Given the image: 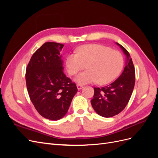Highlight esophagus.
<instances>
[{"mask_svg":"<svg viewBox=\"0 0 158 158\" xmlns=\"http://www.w3.org/2000/svg\"><path fill=\"white\" fill-rule=\"evenodd\" d=\"M83 88H84V85H80V84H77V88H78V90L82 89Z\"/></svg>","mask_w":158,"mask_h":158,"instance_id":"1","label":"esophagus"}]
</instances>
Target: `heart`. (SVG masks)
<instances>
[{
  "mask_svg": "<svg viewBox=\"0 0 158 158\" xmlns=\"http://www.w3.org/2000/svg\"><path fill=\"white\" fill-rule=\"evenodd\" d=\"M124 59L120 52L98 44H88L79 47L76 53H70L66 59V66L70 75L78 74L74 81L79 84L95 82L105 84L112 82L121 72Z\"/></svg>",
  "mask_w": 158,
  "mask_h": 158,
  "instance_id": "obj_1",
  "label": "heart"
}]
</instances>
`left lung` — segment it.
Instances as JSON below:
<instances>
[{
    "label": "left lung",
    "mask_w": 158,
    "mask_h": 158,
    "mask_svg": "<svg viewBox=\"0 0 158 158\" xmlns=\"http://www.w3.org/2000/svg\"><path fill=\"white\" fill-rule=\"evenodd\" d=\"M116 44L126 56L125 69L113 83L102 88H94V98L91 100L95 111L106 118L118 114L125 108L135 84V70L130 54L121 45Z\"/></svg>",
    "instance_id": "left-lung-1"
}]
</instances>
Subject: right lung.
Returning a JSON list of instances; mask_svg holds the SVG:
<instances>
[{
    "mask_svg": "<svg viewBox=\"0 0 158 158\" xmlns=\"http://www.w3.org/2000/svg\"><path fill=\"white\" fill-rule=\"evenodd\" d=\"M63 46L45 43L33 53L26 68V85L31 101L42 117L52 121L65 115L78 92L75 83L63 73L60 53Z\"/></svg>",
    "mask_w": 158,
    "mask_h": 158,
    "instance_id": "add662e5",
    "label": "right lung"
}]
</instances>
